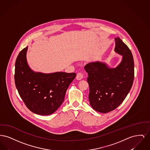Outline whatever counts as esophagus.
Instances as JSON below:
<instances>
[{
  "label": "esophagus",
  "instance_id": "1",
  "mask_svg": "<svg viewBox=\"0 0 150 150\" xmlns=\"http://www.w3.org/2000/svg\"><path fill=\"white\" fill-rule=\"evenodd\" d=\"M83 75H82V74H81L80 72H78V73L77 74L76 78V79H77L78 80H81V79H83Z\"/></svg>",
  "mask_w": 150,
  "mask_h": 150
}]
</instances>
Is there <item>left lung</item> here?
<instances>
[{
	"mask_svg": "<svg viewBox=\"0 0 150 150\" xmlns=\"http://www.w3.org/2000/svg\"><path fill=\"white\" fill-rule=\"evenodd\" d=\"M115 51L122 55L121 63L115 69L106 64L90 62L84 68L88 73L89 102L93 109L107 113L118 107L127 96L134 77V59L128 47L115 38Z\"/></svg>",
	"mask_w": 150,
	"mask_h": 150,
	"instance_id": "obj_1",
	"label": "left lung"
}]
</instances>
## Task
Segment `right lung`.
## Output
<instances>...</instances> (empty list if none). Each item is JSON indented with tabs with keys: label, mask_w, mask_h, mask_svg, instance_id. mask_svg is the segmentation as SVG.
Instances as JSON below:
<instances>
[{
	"label": "right lung",
	"mask_w": 150,
	"mask_h": 150,
	"mask_svg": "<svg viewBox=\"0 0 150 150\" xmlns=\"http://www.w3.org/2000/svg\"><path fill=\"white\" fill-rule=\"evenodd\" d=\"M27 50L28 47L23 49L16 61V86L22 100L31 112L41 115L52 114L64 102L66 92L76 77V74L35 72L27 63Z\"/></svg>",
	"instance_id": "add662e5"
}]
</instances>
